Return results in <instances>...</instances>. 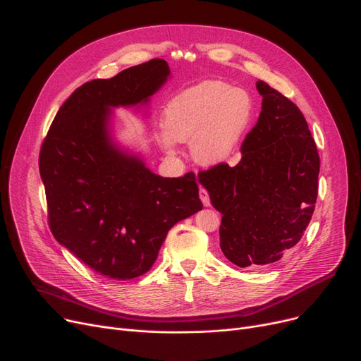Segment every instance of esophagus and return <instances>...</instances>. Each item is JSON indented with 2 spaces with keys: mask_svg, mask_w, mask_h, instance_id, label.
<instances>
[{
  "mask_svg": "<svg viewBox=\"0 0 361 361\" xmlns=\"http://www.w3.org/2000/svg\"><path fill=\"white\" fill-rule=\"evenodd\" d=\"M199 197H200L203 206H209V204H211L209 196H207V192L204 190V188H200V190H199Z\"/></svg>",
  "mask_w": 361,
  "mask_h": 361,
  "instance_id": "1",
  "label": "esophagus"
}]
</instances>
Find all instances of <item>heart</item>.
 <instances>
[{
  "label": "heart",
  "mask_w": 361,
  "mask_h": 361,
  "mask_svg": "<svg viewBox=\"0 0 361 361\" xmlns=\"http://www.w3.org/2000/svg\"><path fill=\"white\" fill-rule=\"evenodd\" d=\"M255 114L252 94L221 80H204L171 99L162 114L165 131L155 139L165 152L173 140L190 143L192 158L203 166L228 162L237 152Z\"/></svg>",
  "instance_id": "obj_1"
}]
</instances>
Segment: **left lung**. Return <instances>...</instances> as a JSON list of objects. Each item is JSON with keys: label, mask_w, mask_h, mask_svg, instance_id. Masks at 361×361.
<instances>
[{"label": "left lung", "mask_w": 361, "mask_h": 361, "mask_svg": "<svg viewBox=\"0 0 361 361\" xmlns=\"http://www.w3.org/2000/svg\"><path fill=\"white\" fill-rule=\"evenodd\" d=\"M262 112L235 166L202 171L197 181L222 215L221 250L240 268H259L300 241L317 197L320 159L301 111L263 80Z\"/></svg>", "instance_id": "left-lung-1"}]
</instances>
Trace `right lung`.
<instances>
[{
	"mask_svg": "<svg viewBox=\"0 0 361 361\" xmlns=\"http://www.w3.org/2000/svg\"><path fill=\"white\" fill-rule=\"evenodd\" d=\"M169 78L166 61L157 59L85 83L56 112L41 149L55 240L111 279L147 272L168 231L203 207L193 173H152L112 131L114 109H147Z\"/></svg>",
	"mask_w": 361,
	"mask_h": 361,
	"instance_id": "right-lung-1",
	"label": "right lung"
}]
</instances>
